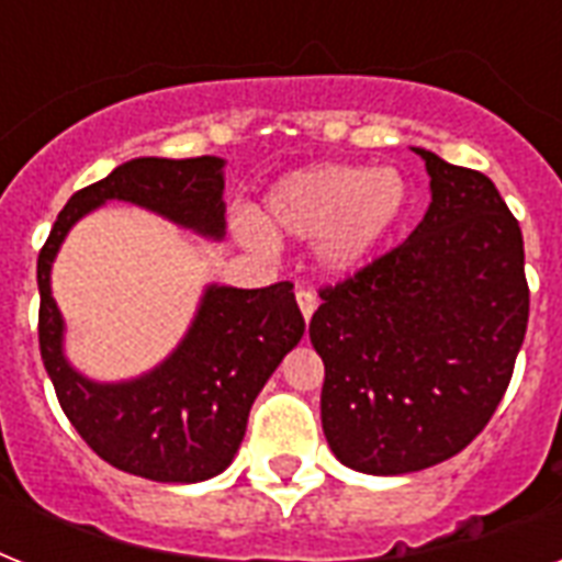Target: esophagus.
I'll return each instance as SVG.
<instances>
[{
    "label": "esophagus",
    "mask_w": 562,
    "mask_h": 562,
    "mask_svg": "<svg viewBox=\"0 0 562 562\" xmlns=\"http://www.w3.org/2000/svg\"><path fill=\"white\" fill-rule=\"evenodd\" d=\"M297 303H300V312H303V317H306V321H312V315H315V308H317L315 291L297 289Z\"/></svg>",
    "instance_id": "1"
}]
</instances>
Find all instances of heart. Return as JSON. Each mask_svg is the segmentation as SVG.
Returning a JSON list of instances; mask_svg holds the SVG:
<instances>
[{
	"label": "heart",
	"instance_id": "heart-1",
	"mask_svg": "<svg viewBox=\"0 0 562 562\" xmlns=\"http://www.w3.org/2000/svg\"><path fill=\"white\" fill-rule=\"evenodd\" d=\"M405 187L396 171L359 166H317L280 180L265 203V224L297 238H321L324 259L335 268L359 265L396 224ZM247 241L265 245V229L241 224Z\"/></svg>",
	"mask_w": 562,
	"mask_h": 562
}]
</instances>
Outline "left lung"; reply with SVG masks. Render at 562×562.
<instances>
[{
  "label": "left lung",
  "instance_id": "left-lung-1",
  "mask_svg": "<svg viewBox=\"0 0 562 562\" xmlns=\"http://www.w3.org/2000/svg\"><path fill=\"white\" fill-rule=\"evenodd\" d=\"M417 154L431 203L402 245L321 289L308 335L324 359L321 419L335 458L402 475L475 440L528 329L522 229L496 183Z\"/></svg>",
  "mask_w": 562,
  "mask_h": 562
}]
</instances>
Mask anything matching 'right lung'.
<instances>
[{"label":"right lung","instance_id":"add662e5","mask_svg":"<svg viewBox=\"0 0 562 562\" xmlns=\"http://www.w3.org/2000/svg\"><path fill=\"white\" fill-rule=\"evenodd\" d=\"M218 157H139L69 198L37 256L40 356L57 402L101 461L151 481L192 484L218 475L236 454L247 414L285 352L306 333L294 285H212L192 329L166 364L125 384H95L60 352L64 321L48 271L57 247L83 212L104 201H131L203 236L224 233V178Z\"/></svg>","mask_w":562,"mask_h":562}]
</instances>
